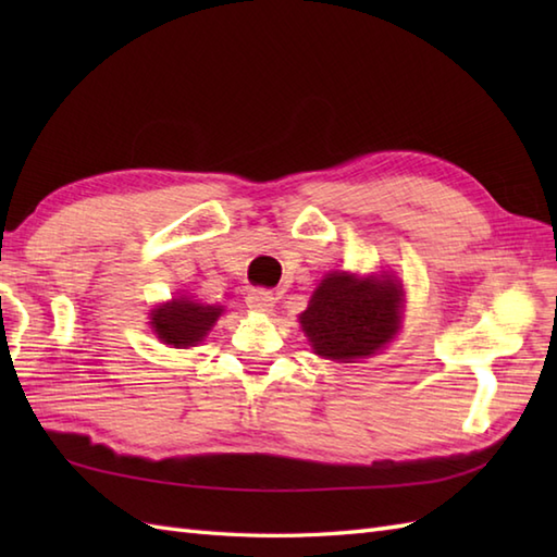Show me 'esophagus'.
<instances>
[{"label":"esophagus","instance_id":"1","mask_svg":"<svg viewBox=\"0 0 557 557\" xmlns=\"http://www.w3.org/2000/svg\"><path fill=\"white\" fill-rule=\"evenodd\" d=\"M246 306L251 311L268 313L272 311V306H275V297H272V292L268 289H251L246 294Z\"/></svg>","mask_w":557,"mask_h":557}]
</instances>
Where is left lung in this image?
I'll return each mask as SVG.
<instances>
[{
  "mask_svg": "<svg viewBox=\"0 0 557 557\" xmlns=\"http://www.w3.org/2000/svg\"><path fill=\"white\" fill-rule=\"evenodd\" d=\"M401 289L393 280L333 272L299 321L315 354L335 361L371 357L399 327Z\"/></svg>",
  "mask_w": 557,
  "mask_h": 557,
  "instance_id": "left-lung-1",
  "label": "left lung"
}]
</instances>
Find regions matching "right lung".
<instances>
[{
  "label": "right lung",
  "mask_w": 557,
  "mask_h": 557,
  "mask_svg": "<svg viewBox=\"0 0 557 557\" xmlns=\"http://www.w3.org/2000/svg\"><path fill=\"white\" fill-rule=\"evenodd\" d=\"M220 313L222 309H215V306L174 299L172 304H164L162 309L152 311V327L168 345L194 347L196 342L208 335V330L218 321Z\"/></svg>",
  "instance_id": "add662e5"
}]
</instances>
